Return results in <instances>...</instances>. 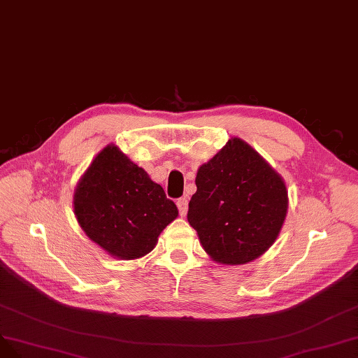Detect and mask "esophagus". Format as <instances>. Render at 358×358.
<instances>
[{
  "instance_id": "esophagus-1",
  "label": "esophagus",
  "mask_w": 358,
  "mask_h": 358,
  "mask_svg": "<svg viewBox=\"0 0 358 358\" xmlns=\"http://www.w3.org/2000/svg\"><path fill=\"white\" fill-rule=\"evenodd\" d=\"M177 206H178V213H180V215H186L187 214V210H189V201H187V198L186 196H184V198H180V199H177Z\"/></svg>"
}]
</instances>
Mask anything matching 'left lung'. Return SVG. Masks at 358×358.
<instances>
[{
  "label": "left lung",
  "instance_id": "left-lung-1",
  "mask_svg": "<svg viewBox=\"0 0 358 358\" xmlns=\"http://www.w3.org/2000/svg\"><path fill=\"white\" fill-rule=\"evenodd\" d=\"M187 220L218 263L257 259L278 236L287 214L282 178L257 152L232 138L196 176Z\"/></svg>",
  "mask_w": 358,
  "mask_h": 358
}]
</instances>
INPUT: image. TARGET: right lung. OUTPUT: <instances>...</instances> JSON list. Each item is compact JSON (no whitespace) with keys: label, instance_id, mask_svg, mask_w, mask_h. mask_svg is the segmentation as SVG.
<instances>
[{"label":"right lung","instance_id":"1","mask_svg":"<svg viewBox=\"0 0 358 358\" xmlns=\"http://www.w3.org/2000/svg\"><path fill=\"white\" fill-rule=\"evenodd\" d=\"M74 213L86 235L123 260L145 256L177 218L176 203L116 145L90 164L74 193Z\"/></svg>","mask_w":358,"mask_h":358}]
</instances>
